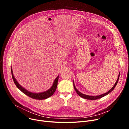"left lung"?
Listing matches in <instances>:
<instances>
[{
    "label": "left lung",
    "mask_w": 129,
    "mask_h": 129,
    "mask_svg": "<svg viewBox=\"0 0 129 129\" xmlns=\"http://www.w3.org/2000/svg\"><path fill=\"white\" fill-rule=\"evenodd\" d=\"M119 76H120V73L119 74V75H118V79L117 80V81L116 82V83L114 84V86L111 88L108 91H107V92L105 93H103L101 94H99V95H97V96H89V95H87V94H84L82 92H80L79 91H78L77 88H76L75 86V84H74V81L73 80V85H74V89H75L76 92H77V93L78 94V95L79 96H80L81 97H82L84 99H88V100H96V99H99V98H102L106 95H107L108 94L110 93L114 89V88L116 87V86L117 85L118 82V80H119Z\"/></svg>",
    "instance_id": "1"
}]
</instances>
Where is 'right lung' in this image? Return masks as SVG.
Segmentation results:
<instances>
[{
    "mask_svg": "<svg viewBox=\"0 0 129 129\" xmlns=\"http://www.w3.org/2000/svg\"><path fill=\"white\" fill-rule=\"evenodd\" d=\"M11 75H12V77L13 82H14L15 85H16L18 88L19 90H21L25 94H26V95L33 99H38V100H43V99H47L52 96L56 89L59 75H58L57 77L55 79V80H54L52 86L48 90H47L43 92H33L26 90V89L24 88V87H23L22 86H21L19 84V83L17 82V80L15 78L14 75H13L12 67H11Z\"/></svg>",
    "mask_w": 129,
    "mask_h": 129,
    "instance_id": "add662e5",
    "label": "right lung"
}]
</instances>
